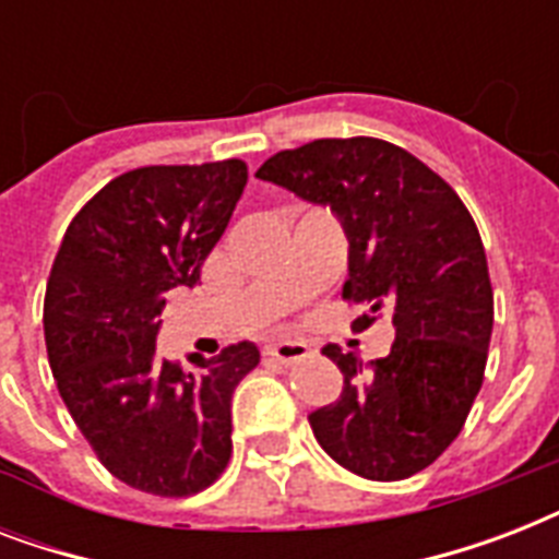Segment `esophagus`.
<instances>
[{
	"label": "esophagus",
	"instance_id": "34e87169",
	"mask_svg": "<svg viewBox=\"0 0 559 559\" xmlns=\"http://www.w3.org/2000/svg\"><path fill=\"white\" fill-rule=\"evenodd\" d=\"M313 354V348L307 345L305 340H281L275 345H266V357L278 359L284 366H293V362H301Z\"/></svg>",
	"mask_w": 559,
	"mask_h": 559
}]
</instances>
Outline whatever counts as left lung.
Instances as JSON below:
<instances>
[{"mask_svg":"<svg viewBox=\"0 0 559 559\" xmlns=\"http://www.w3.org/2000/svg\"><path fill=\"white\" fill-rule=\"evenodd\" d=\"M254 177L340 217L342 296L366 307L354 328L382 313L394 322L389 357L322 348L345 385L307 417L316 441L371 481L415 476L455 441L485 380L493 287L476 223L435 170L382 139H316L275 153Z\"/></svg>","mask_w":559,"mask_h":559,"instance_id":"left-lung-1","label":"left lung"}]
</instances>
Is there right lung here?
<instances>
[{"label":"right lung","mask_w":559,"mask_h":559,"mask_svg":"<svg viewBox=\"0 0 559 559\" xmlns=\"http://www.w3.org/2000/svg\"><path fill=\"white\" fill-rule=\"evenodd\" d=\"M246 186L240 159L121 174L69 223L46 287L48 366L100 464L153 496H191L231 455V394L252 342L193 368L159 357L165 293L193 287Z\"/></svg>","instance_id":"right-lung-1"}]
</instances>
